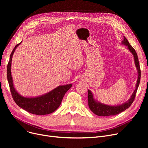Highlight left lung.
Wrapping results in <instances>:
<instances>
[{
  "label": "left lung",
  "instance_id": "8db88e82",
  "mask_svg": "<svg viewBox=\"0 0 148 148\" xmlns=\"http://www.w3.org/2000/svg\"><path fill=\"white\" fill-rule=\"evenodd\" d=\"M122 44L123 45H125L128 47V49L133 54V56L134 58V62L136 68L138 71V79L137 81V84L136 86V89L134 90V92L132 94L130 99L125 103H123L119 106H108L102 103H100L97 101H96L94 97L90 90H88V105L89 107L90 110L94 113V114L101 116H113L118 114L123 111H125L128 108H129L132 103H133L134 100L135 99L136 92L139 86L140 81V77H141V71L140 68V65L138 62V59L137 57V54L134 50V49L132 47L129 42L128 41L127 39L123 36V40L122 42Z\"/></svg>",
  "mask_w": 148,
  "mask_h": 148
}]
</instances>
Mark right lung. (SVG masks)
Here are the masks:
<instances>
[{
  "label": "right lung",
  "instance_id": "right-lung-1",
  "mask_svg": "<svg viewBox=\"0 0 148 148\" xmlns=\"http://www.w3.org/2000/svg\"><path fill=\"white\" fill-rule=\"evenodd\" d=\"M21 42L15 46L11 53L10 60L7 66V79L9 83L13 99L20 107L32 114L44 115L51 113L60 106L65 93L71 88L72 84H69L59 86L47 94L38 97L26 98L20 95L15 90L14 87L11 73V66L13 54L15 49L21 44Z\"/></svg>",
  "mask_w": 148,
  "mask_h": 148
}]
</instances>
